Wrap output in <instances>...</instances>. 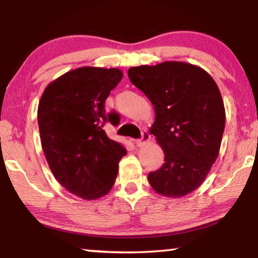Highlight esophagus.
<instances>
[{"label": "esophagus", "instance_id": "1", "mask_svg": "<svg viewBox=\"0 0 258 258\" xmlns=\"http://www.w3.org/2000/svg\"><path fill=\"white\" fill-rule=\"evenodd\" d=\"M149 140H150L149 132H148V131H143L141 139L137 140V142H135V143H137L138 147H142L143 145H145V143H147L148 141H149Z\"/></svg>", "mask_w": 258, "mask_h": 258}]
</instances>
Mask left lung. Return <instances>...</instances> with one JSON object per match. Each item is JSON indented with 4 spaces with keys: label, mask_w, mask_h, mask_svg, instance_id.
I'll use <instances>...</instances> for the list:
<instances>
[{
    "label": "left lung",
    "mask_w": 258,
    "mask_h": 258,
    "mask_svg": "<svg viewBox=\"0 0 258 258\" xmlns=\"http://www.w3.org/2000/svg\"><path fill=\"white\" fill-rule=\"evenodd\" d=\"M127 74L154 104L150 133L165 154V163L148 174V181L165 197L189 195L202 185L220 152L225 109L215 81L180 61L132 67Z\"/></svg>",
    "instance_id": "obj_1"
}]
</instances>
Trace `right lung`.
<instances>
[{"label":"right lung","mask_w":258,"mask_h":258,"mask_svg":"<svg viewBox=\"0 0 258 258\" xmlns=\"http://www.w3.org/2000/svg\"><path fill=\"white\" fill-rule=\"evenodd\" d=\"M123 78L117 68L82 67L50 83L38 103L41 143L52 174L64 189L85 200L107 195L126 155L103 131L117 118L104 102Z\"/></svg>","instance_id":"1"}]
</instances>
